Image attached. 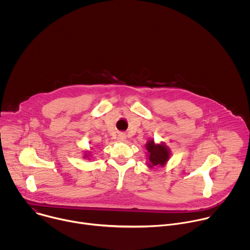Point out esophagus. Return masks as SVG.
I'll list each match as a JSON object with an SVG mask.
<instances>
[{
  "label": "esophagus",
  "instance_id": "esophagus-1",
  "mask_svg": "<svg viewBox=\"0 0 250 250\" xmlns=\"http://www.w3.org/2000/svg\"><path fill=\"white\" fill-rule=\"evenodd\" d=\"M125 138H126V136H125V133H120V134H119V136H118L119 141H125Z\"/></svg>",
  "mask_w": 250,
  "mask_h": 250
}]
</instances>
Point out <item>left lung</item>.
<instances>
[{
	"label": "left lung",
	"instance_id": "8db88e82",
	"mask_svg": "<svg viewBox=\"0 0 250 250\" xmlns=\"http://www.w3.org/2000/svg\"><path fill=\"white\" fill-rule=\"evenodd\" d=\"M148 151L149 156V167H153L156 165L163 166L166 161L169 159V150L164 145H154V141H149L146 146Z\"/></svg>",
	"mask_w": 250,
	"mask_h": 250
}]
</instances>
